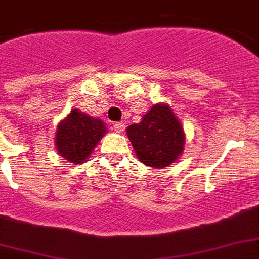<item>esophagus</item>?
<instances>
[{
  "mask_svg": "<svg viewBox=\"0 0 259 259\" xmlns=\"http://www.w3.org/2000/svg\"><path fill=\"white\" fill-rule=\"evenodd\" d=\"M113 127L117 133H122V132L125 130V123H123V122H115L113 125Z\"/></svg>",
  "mask_w": 259,
  "mask_h": 259,
  "instance_id": "esophagus-1",
  "label": "esophagus"
}]
</instances>
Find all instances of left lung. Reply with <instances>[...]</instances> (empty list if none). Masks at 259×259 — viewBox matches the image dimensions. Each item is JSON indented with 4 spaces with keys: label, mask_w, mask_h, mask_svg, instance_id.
Masks as SVG:
<instances>
[{
    "label": "left lung",
    "mask_w": 259,
    "mask_h": 259,
    "mask_svg": "<svg viewBox=\"0 0 259 259\" xmlns=\"http://www.w3.org/2000/svg\"><path fill=\"white\" fill-rule=\"evenodd\" d=\"M138 161L154 169H164L184 152L185 133L169 105L156 103L144 114L140 123L126 129Z\"/></svg>",
    "instance_id": "left-lung-1"
}]
</instances>
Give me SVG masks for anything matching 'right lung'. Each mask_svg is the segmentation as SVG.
Instances as JSON below:
<instances>
[{"label": "right lung", "instance_id": "add662e5", "mask_svg": "<svg viewBox=\"0 0 259 259\" xmlns=\"http://www.w3.org/2000/svg\"><path fill=\"white\" fill-rule=\"evenodd\" d=\"M107 133L105 122L91 117L79 109H72L59 122L55 136V146L59 156L71 164H83L90 158L94 148Z\"/></svg>", "mask_w": 259, "mask_h": 259}]
</instances>
